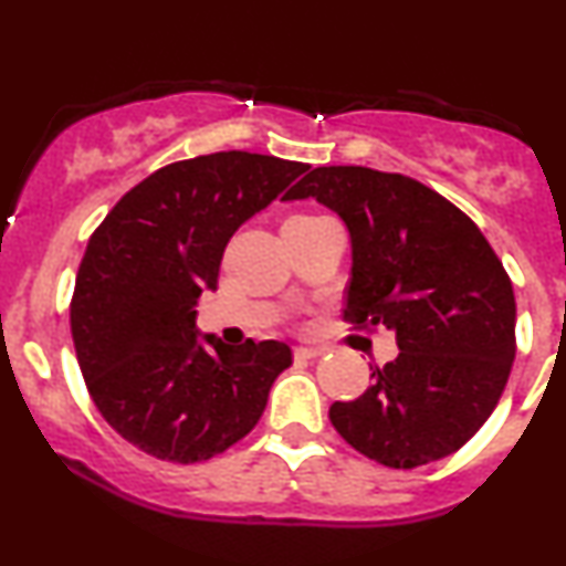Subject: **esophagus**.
<instances>
[{
	"label": "esophagus",
	"mask_w": 566,
	"mask_h": 566,
	"mask_svg": "<svg viewBox=\"0 0 566 566\" xmlns=\"http://www.w3.org/2000/svg\"><path fill=\"white\" fill-rule=\"evenodd\" d=\"M324 348L319 346H297L295 348V359H316V356H322Z\"/></svg>",
	"instance_id": "esophagus-1"
}]
</instances>
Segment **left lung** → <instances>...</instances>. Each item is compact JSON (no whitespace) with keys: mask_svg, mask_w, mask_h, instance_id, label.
Instances as JSON below:
<instances>
[{"mask_svg":"<svg viewBox=\"0 0 566 566\" xmlns=\"http://www.w3.org/2000/svg\"><path fill=\"white\" fill-rule=\"evenodd\" d=\"M314 197L350 233L343 319L386 327L399 356L373 369L329 420L388 469L458 452L486 423L516 356L511 279L479 226L418 180L369 167H316L284 199Z\"/></svg>","mask_w":566,"mask_h":566,"instance_id":"1","label":"left lung"}]
</instances>
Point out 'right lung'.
I'll return each instance as SVG.
<instances>
[{
    "label": "right lung",
    "mask_w": 566,
    "mask_h": 566,
    "mask_svg": "<svg viewBox=\"0 0 566 566\" xmlns=\"http://www.w3.org/2000/svg\"><path fill=\"white\" fill-rule=\"evenodd\" d=\"M303 161L218 151L161 167L114 205L84 250L71 335L106 423L170 463L210 460L261 420L292 350L199 337L197 303L218 287L223 250Z\"/></svg>",
    "instance_id": "add662e5"
}]
</instances>
